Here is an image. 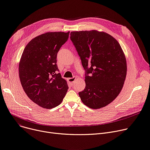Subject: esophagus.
I'll return each instance as SVG.
<instances>
[{"instance_id": "34e87169", "label": "esophagus", "mask_w": 150, "mask_h": 150, "mask_svg": "<svg viewBox=\"0 0 150 150\" xmlns=\"http://www.w3.org/2000/svg\"><path fill=\"white\" fill-rule=\"evenodd\" d=\"M75 79H76V78H75V77L68 78V81H69V82H70L71 84H73V83H74V81H75Z\"/></svg>"}]
</instances>
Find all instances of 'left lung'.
<instances>
[{
  "instance_id": "8db88e82",
  "label": "left lung",
  "mask_w": 150,
  "mask_h": 150,
  "mask_svg": "<svg viewBox=\"0 0 150 150\" xmlns=\"http://www.w3.org/2000/svg\"><path fill=\"white\" fill-rule=\"evenodd\" d=\"M73 42L86 70V88L79 93L83 103L99 109L111 103L123 87L126 59L120 44L103 32H72Z\"/></svg>"
}]
</instances>
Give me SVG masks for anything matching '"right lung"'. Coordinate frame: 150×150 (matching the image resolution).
I'll list each match as a JSON object with an SVG mask.
<instances>
[{"mask_svg": "<svg viewBox=\"0 0 150 150\" xmlns=\"http://www.w3.org/2000/svg\"><path fill=\"white\" fill-rule=\"evenodd\" d=\"M70 32H47L25 46L19 63V77L24 91L34 103L50 109L60 105L69 88L62 78L57 55Z\"/></svg>", "mask_w": 150, "mask_h": 150, "instance_id": "add662e5", "label": "right lung"}]
</instances>
